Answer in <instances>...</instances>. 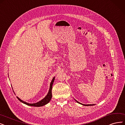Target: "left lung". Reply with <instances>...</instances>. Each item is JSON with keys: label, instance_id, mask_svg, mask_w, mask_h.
Wrapping results in <instances>:
<instances>
[{"label": "left lung", "instance_id": "obj_1", "mask_svg": "<svg viewBox=\"0 0 125 125\" xmlns=\"http://www.w3.org/2000/svg\"><path fill=\"white\" fill-rule=\"evenodd\" d=\"M76 101V100H75ZM76 102H77V103H79V104H82V105H83V106H93V105H94V104H81V103H80L79 102H77V101H76Z\"/></svg>", "mask_w": 125, "mask_h": 125}]
</instances>
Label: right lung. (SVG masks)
Wrapping results in <instances>:
<instances>
[{"label":"right lung","instance_id":"add662e5","mask_svg":"<svg viewBox=\"0 0 125 125\" xmlns=\"http://www.w3.org/2000/svg\"><path fill=\"white\" fill-rule=\"evenodd\" d=\"M55 79V77H54V78H53L52 81L50 83V89H49V91L48 92V93L47 94V95L45 96V97L43 98L42 100H41V101H39L37 103H34V104H29L28 103L26 102H24L21 99H20L19 97H18L17 96V98L18 99V100L21 102V103L27 104V105L30 106H33V107H41V106H43L45 104H47L50 101H51V98H52V86H53V83H54Z\"/></svg>","mask_w":125,"mask_h":125}]
</instances>
